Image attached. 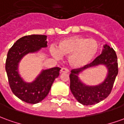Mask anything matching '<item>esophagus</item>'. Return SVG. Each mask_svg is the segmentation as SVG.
<instances>
[{
	"label": "esophagus",
	"instance_id": "obj_1",
	"mask_svg": "<svg viewBox=\"0 0 124 124\" xmlns=\"http://www.w3.org/2000/svg\"><path fill=\"white\" fill-rule=\"evenodd\" d=\"M61 73H68L69 72V70L66 68V67H62L61 70Z\"/></svg>",
	"mask_w": 124,
	"mask_h": 124
}]
</instances>
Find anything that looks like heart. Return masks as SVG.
<instances>
[{"instance_id": "b5f03b06", "label": "heart", "mask_w": 124, "mask_h": 124, "mask_svg": "<svg viewBox=\"0 0 124 124\" xmlns=\"http://www.w3.org/2000/svg\"><path fill=\"white\" fill-rule=\"evenodd\" d=\"M99 49V43L94 39L72 36L61 41L59 49L52 46L51 52L57 59H61L62 55L69 57L71 65L79 68L92 61L96 57Z\"/></svg>"}]
</instances>
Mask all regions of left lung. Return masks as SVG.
Segmentation results:
<instances>
[{
	"mask_svg": "<svg viewBox=\"0 0 124 124\" xmlns=\"http://www.w3.org/2000/svg\"><path fill=\"white\" fill-rule=\"evenodd\" d=\"M100 64H105L108 68V76L103 83L96 87H88L80 82L78 78V74L80 71ZM117 73L118 63L116 51L113 48H110L106 44L104 46V50L102 53L90 63L71 71L70 75L71 91L77 101L84 105L96 104L109 96Z\"/></svg>",
	"mask_w": 124,
	"mask_h": 124,
	"instance_id": "left-lung-1",
	"label": "left lung"
}]
</instances>
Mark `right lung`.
<instances>
[{
    "label": "right lung",
    "instance_id": "obj_1",
    "mask_svg": "<svg viewBox=\"0 0 124 124\" xmlns=\"http://www.w3.org/2000/svg\"><path fill=\"white\" fill-rule=\"evenodd\" d=\"M45 35H30L19 38L9 49L5 63L9 86L19 99L25 103L36 104L44 99L50 91L54 80L59 75L60 67L43 70L31 83H26L19 76L17 65L21 58L29 53L47 46Z\"/></svg>",
    "mask_w": 124,
    "mask_h": 124
}]
</instances>
